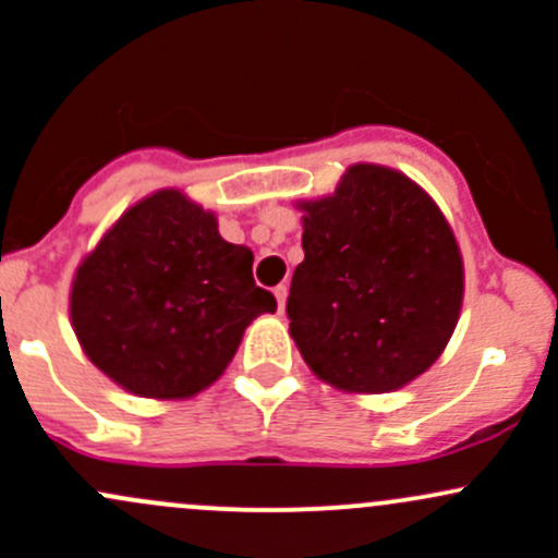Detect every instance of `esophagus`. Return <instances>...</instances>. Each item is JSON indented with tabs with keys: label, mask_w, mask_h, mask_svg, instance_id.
Returning a JSON list of instances; mask_svg holds the SVG:
<instances>
[{
	"label": "esophagus",
	"mask_w": 558,
	"mask_h": 558,
	"mask_svg": "<svg viewBox=\"0 0 558 558\" xmlns=\"http://www.w3.org/2000/svg\"><path fill=\"white\" fill-rule=\"evenodd\" d=\"M275 299H278V310H280V313H283V307H286V299H289V286H283V283H280L278 289H275Z\"/></svg>",
	"instance_id": "34e87169"
}]
</instances>
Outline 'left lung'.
I'll return each instance as SVG.
<instances>
[{"instance_id":"left-lung-1","label":"left lung","mask_w":558,"mask_h":558,"mask_svg":"<svg viewBox=\"0 0 558 558\" xmlns=\"http://www.w3.org/2000/svg\"><path fill=\"white\" fill-rule=\"evenodd\" d=\"M296 208L304 262L286 313L310 372L357 396L425 374L465 296L460 245L436 201L396 168L355 162L331 195Z\"/></svg>"}]
</instances>
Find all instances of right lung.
<instances>
[{"mask_svg":"<svg viewBox=\"0 0 558 558\" xmlns=\"http://www.w3.org/2000/svg\"><path fill=\"white\" fill-rule=\"evenodd\" d=\"M251 264V248L221 238L214 210L181 190L151 192L74 272L69 318L82 353L133 396H197L230 366L245 328L278 310Z\"/></svg>","mask_w":558,"mask_h":558,"instance_id":"1","label":"right lung"}]
</instances>
